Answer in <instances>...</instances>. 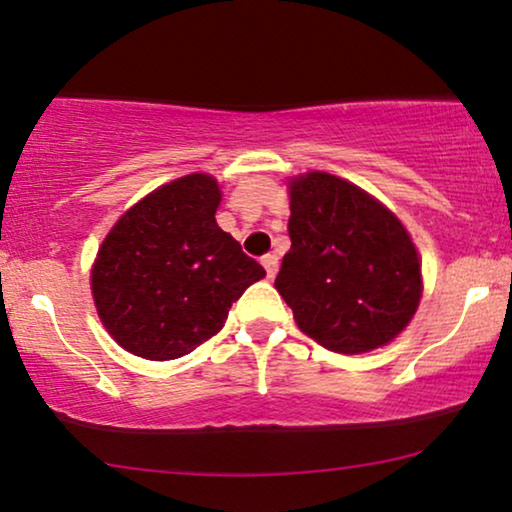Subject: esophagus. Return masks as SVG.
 Segmentation results:
<instances>
[{"mask_svg":"<svg viewBox=\"0 0 512 512\" xmlns=\"http://www.w3.org/2000/svg\"><path fill=\"white\" fill-rule=\"evenodd\" d=\"M262 267L267 271V278H274L278 271V257L276 255H264L262 257Z\"/></svg>","mask_w":512,"mask_h":512,"instance_id":"1","label":"esophagus"}]
</instances>
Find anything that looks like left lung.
Instances as JSON below:
<instances>
[{
  "mask_svg": "<svg viewBox=\"0 0 512 512\" xmlns=\"http://www.w3.org/2000/svg\"><path fill=\"white\" fill-rule=\"evenodd\" d=\"M290 250L276 290L297 326L331 352L361 354L404 331L420 302V262L390 210L326 172L290 184Z\"/></svg>",
  "mask_w": 512,
  "mask_h": 512,
  "instance_id": "1",
  "label": "left lung"
}]
</instances>
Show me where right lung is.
Listing matches in <instances>:
<instances>
[{
    "label": "right lung",
    "mask_w": 512,
    "mask_h": 512,
    "mask_svg": "<svg viewBox=\"0 0 512 512\" xmlns=\"http://www.w3.org/2000/svg\"><path fill=\"white\" fill-rule=\"evenodd\" d=\"M217 181L189 174L120 217L92 269L103 326L137 357H184L222 331L229 307L264 278L260 262L217 226Z\"/></svg>",
    "instance_id": "right-lung-1"
}]
</instances>
